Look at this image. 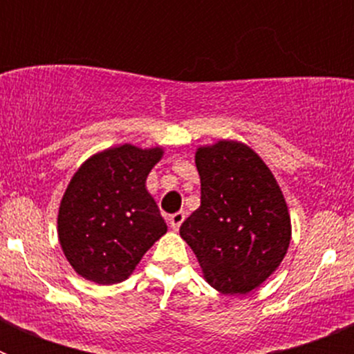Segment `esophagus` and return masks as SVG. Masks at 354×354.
<instances>
[{
	"label": "esophagus",
	"mask_w": 354,
	"mask_h": 354,
	"mask_svg": "<svg viewBox=\"0 0 354 354\" xmlns=\"http://www.w3.org/2000/svg\"><path fill=\"white\" fill-rule=\"evenodd\" d=\"M184 218H186V214H184L183 211L171 214L170 216V227H171V230H179L180 225H183V221H184Z\"/></svg>",
	"instance_id": "34e87169"
}]
</instances>
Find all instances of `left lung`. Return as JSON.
<instances>
[{
  "instance_id": "obj_1",
  "label": "left lung",
  "mask_w": 354,
  "mask_h": 354,
  "mask_svg": "<svg viewBox=\"0 0 354 354\" xmlns=\"http://www.w3.org/2000/svg\"><path fill=\"white\" fill-rule=\"evenodd\" d=\"M200 207L180 225L204 277L223 294L261 286L286 257L290 218L270 168L250 147L218 142L196 150Z\"/></svg>"
}]
</instances>
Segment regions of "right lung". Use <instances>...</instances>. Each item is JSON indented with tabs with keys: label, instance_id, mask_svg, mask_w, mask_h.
<instances>
[{
	"label": "right lung",
	"instance_id": "add662e5",
	"mask_svg": "<svg viewBox=\"0 0 354 354\" xmlns=\"http://www.w3.org/2000/svg\"><path fill=\"white\" fill-rule=\"evenodd\" d=\"M161 156V149L120 145L95 154L74 174L62 198L58 237L77 274L102 286L122 282L167 232L145 187Z\"/></svg>",
	"mask_w": 354,
	"mask_h": 354
}]
</instances>
